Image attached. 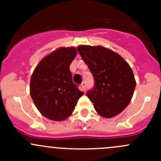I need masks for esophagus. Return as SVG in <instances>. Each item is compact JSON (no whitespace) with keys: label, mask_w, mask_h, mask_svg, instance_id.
I'll list each match as a JSON object with an SVG mask.
<instances>
[{"label":"esophagus","mask_w":161,"mask_h":161,"mask_svg":"<svg viewBox=\"0 0 161 161\" xmlns=\"http://www.w3.org/2000/svg\"><path fill=\"white\" fill-rule=\"evenodd\" d=\"M81 89H82V91H86V82H83L82 84H81Z\"/></svg>","instance_id":"34e87169"}]
</instances>
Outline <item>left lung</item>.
I'll return each mask as SVG.
<instances>
[{
	"mask_svg": "<svg viewBox=\"0 0 161 161\" xmlns=\"http://www.w3.org/2000/svg\"><path fill=\"white\" fill-rule=\"evenodd\" d=\"M94 79V86L86 92L97 113L112 118L130 103L136 80L129 64L112 50L101 46L77 48Z\"/></svg>",
	"mask_w": 161,
	"mask_h": 161,
	"instance_id": "left-lung-1",
	"label": "left lung"
}]
</instances>
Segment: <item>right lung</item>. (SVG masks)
<instances>
[{"label": "right lung", "instance_id": "obj_1", "mask_svg": "<svg viewBox=\"0 0 161 161\" xmlns=\"http://www.w3.org/2000/svg\"><path fill=\"white\" fill-rule=\"evenodd\" d=\"M76 53L74 47L59 48L45 57L32 73L31 97L39 111L49 119H66L83 95L72 82L69 69Z\"/></svg>", "mask_w": 161, "mask_h": 161}]
</instances>
